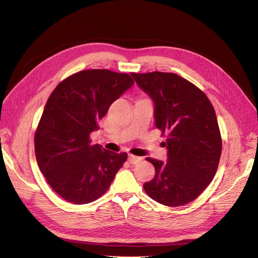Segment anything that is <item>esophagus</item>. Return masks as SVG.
<instances>
[{
    "instance_id": "esophagus-1",
    "label": "esophagus",
    "mask_w": 258,
    "mask_h": 258,
    "mask_svg": "<svg viewBox=\"0 0 258 258\" xmlns=\"http://www.w3.org/2000/svg\"><path fill=\"white\" fill-rule=\"evenodd\" d=\"M141 161H142V157L135 156V155H132V154L128 155V162L131 164H133V165H136V164H139Z\"/></svg>"
}]
</instances>
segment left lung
Listing matches in <instances>:
<instances>
[{
  "label": "left lung",
  "mask_w": 258,
  "mask_h": 258,
  "mask_svg": "<svg viewBox=\"0 0 258 258\" xmlns=\"http://www.w3.org/2000/svg\"><path fill=\"white\" fill-rule=\"evenodd\" d=\"M154 104L157 128L166 133V162L147 157L155 176L143 187L166 206L194 201L213 180L222 153L215 111L199 87L174 73H132Z\"/></svg>",
  "instance_id": "1"
}]
</instances>
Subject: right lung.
Returning a JSON list of instances; mask_svg holds the SVG:
<instances>
[{
	"label": "right lung",
	"mask_w": 258,
	"mask_h": 258,
	"mask_svg": "<svg viewBox=\"0 0 258 258\" xmlns=\"http://www.w3.org/2000/svg\"><path fill=\"white\" fill-rule=\"evenodd\" d=\"M133 84L128 74L86 70L65 79L48 97L35 133V156L47 183L64 200L78 205L96 201L123 166L126 153L91 144L90 134Z\"/></svg>",
	"instance_id": "add662e5"
}]
</instances>
